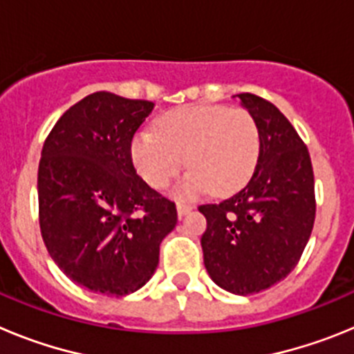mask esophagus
Listing matches in <instances>:
<instances>
[{
  "instance_id": "1",
  "label": "esophagus",
  "mask_w": 354,
  "mask_h": 354,
  "mask_svg": "<svg viewBox=\"0 0 354 354\" xmlns=\"http://www.w3.org/2000/svg\"><path fill=\"white\" fill-rule=\"evenodd\" d=\"M192 209H193L192 204H184V202H179V204H177V214L183 218V216H186L187 212L192 211Z\"/></svg>"
}]
</instances>
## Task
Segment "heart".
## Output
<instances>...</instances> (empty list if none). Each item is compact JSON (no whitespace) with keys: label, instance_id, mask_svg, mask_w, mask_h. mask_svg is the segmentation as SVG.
Segmentation results:
<instances>
[{"label":"heart","instance_id":"1","mask_svg":"<svg viewBox=\"0 0 354 354\" xmlns=\"http://www.w3.org/2000/svg\"><path fill=\"white\" fill-rule=\"evenodd\" d=\"M261 150L257 122L243 108L195 104L171 109L131 142V159L154 189L167 187L186 161L189 174L175 196L192 198L211 192L232 195L255 171Z\"/></svg>","mask_w":354,"mask_h":354}]
</instances>
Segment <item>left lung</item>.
<instances>
[{
	"instance_id": "8db88e82",
	"label": "left lung",
	"mask_w": 354,
	"mask_h": 354,
	"mask_svg": "<svg viewBox=\"0 0 354 354\" xmlns=\"http://www.w3.org/2000/svg\"><path fill=\"white\" fill-rule=\"evenodd\" d=\"M261 134L259 161L239 193L200 205L207 228L204 264L216 286L239 296L261 292L296 268L315 220L308 149L283 113L253 93H239Z\"/></svg>"
}]
</instances>
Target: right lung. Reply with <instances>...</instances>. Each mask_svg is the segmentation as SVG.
<instances>
[{
  "mask_svg": "<svg viewBox=\"0 0 354 354\" xmlns=\"http://www.w3.org/2000/svg\"><path fill=\"white\" fill-rule=\"evenodd\" d=\"M154 102L95 92L68 108L39 165V221L55 264L77 286L126 296L145 286L177 209L136 174L131 142Z\"/></svg>",
  "mask_w": 354,
  "mask_h": 354,
  "instance_id": "1",
  "label": "right lung"
}]
</instances>
